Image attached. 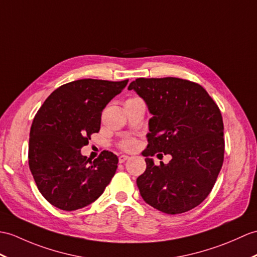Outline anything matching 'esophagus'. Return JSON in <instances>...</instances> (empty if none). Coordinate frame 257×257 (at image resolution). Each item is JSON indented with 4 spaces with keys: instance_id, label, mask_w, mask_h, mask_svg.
<instances>
[{
    "instance_id": "34e87169",
    "label": "esophagus",
    "mask_w": 257,
    "mask_h": 257,
    "mask_svg": "<svg viewBox=\"0 0 257 257\" xmlns=\"http://www.w3.org/2000/svg\"><path fill=\"white\" fill-rule=\"evenodd\" d=\"M129 159L128 156H120L119 157V163H123L124 161H127Z\"/></svg>"
}]
</instances>
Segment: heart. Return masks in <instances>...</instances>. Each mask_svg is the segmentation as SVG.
<instances>
[{"instance_id": "1", "label": "heart", "mask_w": 257, "mask_h": 257, "mask_svg": "<svg viewBox=\"0 0 257 257\" xmlns=\"http://www.w3.org/2000/svg\"><path fill=\"white\" fill-rule=\"evenodd\" d=\"M121 147L124 149V150H133V149L136 148V142L134 140H126L122 142Z\"/></svg>"}]
</instances>
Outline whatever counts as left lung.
<instances>
[{"instance_id": "8db88e82", "label": "left lung", "mask_w": 257, "mask_h": 257, "mask_svg": "<svg viewBox=\"0 0 257 257\" xmlns=\"http://www.w3.org/2000/svg\"><path fill=\"white\" fill-rule=\"evenodd\" d=\"M146 101L152 117L142 156L147 169L137 186L147 204L177 214L197 207L209 195L222 168L223 121L206 89L178 77L137 79L128 86ZM157 152L170 154L168 165L154 164ZM159 156V154H158Z\"/></svg>"}]
</instances>
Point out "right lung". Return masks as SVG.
Returning a JSON list of instances; mask_svg holds the SVG:
<instances>
[{
    "mask_svg": "<svg viewBox=\"0 0 257 257\" xmlns=\"http://www.w3.org/2000/svg\"><path fill=\"white\" fill-rule=\"evenodd\" d=\"M128 80L84 79L67 83L48 97L29 134L28 163L39 192L52 206L73 211L104 193L118 158L103 151L94 161L82 156L91 135L100 129L101 111Z\"/></svg>",
    "mask_w": 257,
    "mask_h": 257,
    "instance_id": "1",
    "label": "right lung"
}]
</instances>
